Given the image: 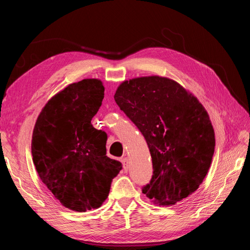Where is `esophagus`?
<instances>
[{
  "label": "esophagus",
  "mask_w": 250,
  "mask_h": 250,
  "mask_svg": "<svg viewBox=\"0 0 250 250\" xmlns=\"http://www.w3.org/2000/svg\"><path fill=\"white\" fill-rule=\"evenodd\" d=\"M121 162H122L124 171H128V168H129V162H128V158L124 157V158H122V160H121Z\"/></svg>",
  "instance_id": "obj_1"
}]
</instances>
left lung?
Listing matches in <instances>:
<instances>
[{"mask_svg":"<svg viewBox=\"0 0 250 250\" xmlns=\"http://www.w3.org/2000/svg\"><path fill=\"white\" fill-rule=\"evenodd\" d=\"M115 100L148 144L153 175L143 193L160 206L192 195L207 176L215 151L209 116L192 93L168 77L123 81Z\"/></svg>","mask_w":250,"mask_h":250,"instance_id":"8db88e82","label":"left lung"}]
</instances>
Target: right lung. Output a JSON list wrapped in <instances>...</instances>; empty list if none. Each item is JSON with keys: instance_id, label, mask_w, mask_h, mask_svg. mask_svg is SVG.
<instances>
[{"instance_id": "right-lung-1", "label": "right lung", "mask_w": 250, "mask_h": 250, "mask_svg": "<svg viewBox=\"0 0 250 250\" xmlns=\"http://www.w3.org/2000/svg\"><path fill=\"white\" fill-rule=\"evenodd\" d=\"M104 98L100 79L71 83L53 96L34 125L31 153L37 174L66 208H99L122 164L106 156L107 135L90 121Z\"/></svg>"}]
</instances>
